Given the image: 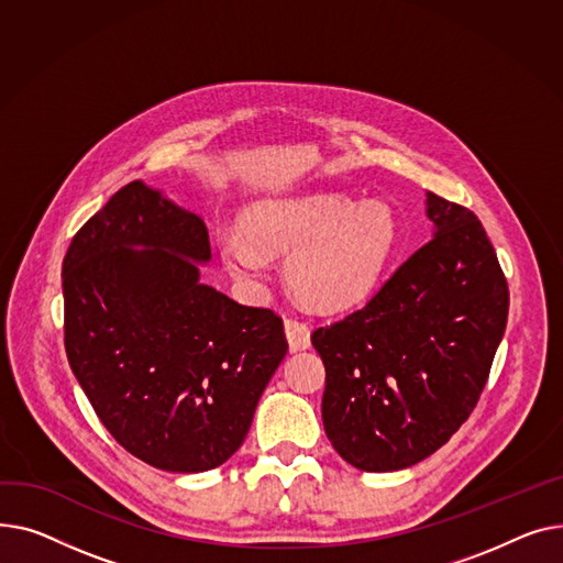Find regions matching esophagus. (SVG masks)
<instances>
[{
  "label": "esophagus",
  "mask_w": 563,
  "mask_h": 563,
  "mask_svg": "<svg viewBox=\"0 0 563 563\" xmlns=\"http://www.w3.org/2000/svg\"><path fill=\"white\" fill-rule=\"evenodd\" d=\"M284 332H286L290 352H302L311 345V329H309V324H305L300 320H286Z\"/></svg>",
  "instance_id": "34e87169"
}]
</instances>
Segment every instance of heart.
Returning <instances> with one entry per match:
<instances>
[{"mask_svg":"<svg viewBox=\"0 0 563 563\" xmlns=\"http://www.w3.org/2000/svg\"><path fill=\"white\" fill-rule=\"evenodd\" d=\"M398 243V220L382 202L341 192L266 197L243 213L241 229H222L220 256L250 290L271 273L268 254H288L284 275L309 307L343 311L375 290Z\"/></svg>","mask_w":563,"mask_h":563,"instance_id":"1","label":"heart"}]
</instances>
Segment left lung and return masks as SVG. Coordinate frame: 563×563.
<instances>
[{"instance_id":"8db88e82","label":"left lung","mask_w":563,"mask_h":563,"mask_svg":"<svg viewBox=\"0 0 563 563\" xmlns=\"http://www.w3.org/2000/svg\"><path fill=\"white\" fill-rule=\"evenodd\" d=\"M432 241L311 343L324 363L322 424L366 473L434 454L475 409L509 313V288L482 222L424 195Z\"/></svg>"}]
</instances>
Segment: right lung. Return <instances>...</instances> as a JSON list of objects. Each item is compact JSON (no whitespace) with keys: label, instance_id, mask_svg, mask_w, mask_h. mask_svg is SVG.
Wrapping results in <instances>:
<instances>
[{"label":"right lung","instance_id":"1","mask_svg":"<svg viewBox=\"0 0 563 563\" xmlns=\"http://www.w3.org/2000/svg\"><path fill=\"white\" fill-rule=\"evenodd\" d=\"M202 220L136 179L63 258L65 352L113 439L168 473L222 466L288 352L271 309L209 284Z\"/></svg>","mask_w":563,"mask_h":563}]
</instances>
